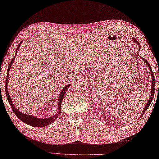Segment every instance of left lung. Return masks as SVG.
Masks as SVG:
<instances>
[{
	"label": "left lung",
	"mask_w": 159,
	"mask_h": 159,
	"mask_svg": "<svg viewBox=\"0 0 159 159\" xmlns=\"http://www.w3.org/2000/svg\"><path fill=\"white\" fill-rule=\"evenodd\" d=\"M133 40H134V42H135L136 43H137V45H139V49H140L141 46H140V44L139 43L138 41H136L135 38H133ZM143 61H144V62H146V64H147L148 68H149V70H150V71H151V82H151V96H150V98L148 99V102H147V103H146V105L145 108L143 109V111H142V113H141L140 117L142 116L143 114L145 113V111H146V110H147V109L148 108V107H149V105L151 104V102H152V100H153V96H154V92H155L154 76H153V72H152V70H151V66H150V65H149V63H148V62H147V61H146V60L144 59V58H143Z\"/></svg>",
	"instance_id": "1"
}]
</instances>
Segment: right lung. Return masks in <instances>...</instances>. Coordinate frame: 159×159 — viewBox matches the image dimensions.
I'll return each mask as SVG.
<instances>
[{
  "label": "right lung",
  "instance_id": "1",
  "mask_svg": "<svg viewBox=\"0 0 159 159\" xmlns=\"http://www.w3.org/2000/svg\"><path fill=\"white\" fill-rule=\"evenodd\" d=\"M22 42H20V43L19 44V45L17 48L16 50V55L15 57L12 59L11 63L8 66V72H7V77H6V95L7 99H8L9 104L11 105L12 109L16 115L17 116V117H18V119L21 120L24 123H25L28 125H30L32 126H35V127H43V126H46L49 125V124H52L53 121H54L59 116V114H60V111H61V104H62V99L64 98V96L67 92V90L68 88L70 87V84H67L66 86L63 88V89L61 91L60 94L59 95V99H58V109H57V114H55L54 116L49 117V118H45V119H40V118H37V117L34 116L33 115H30V114H24L23 112H21L18 110V109L16 108V107L14 106V104H13V102H12L11 96H10L8 90V78H9V71L10 69H11V65H13V63L14 62L15 59H16V56L17 55V51L20 48V46L21 45Z\"/></svg>",
  "mask_w": 159,
  "mask_h": 159
}]
</instances>
